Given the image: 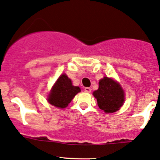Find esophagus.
Masks as SVG:
<instances>
[{"label":"esophagus","mask_w":160,"mask_h":160,"mask_svg":"<svg viewBox=\"0 0 160 160\" xmlns=\"http://www.w3.org/2000/svg\"><path fill=\"white\" fill-rule=\"evenodd\" d=\"M84 91H85L86 92H91V89L89 88V87H86V88L84 89Z\"/></svg>","instance_id":"34e87169"}]
</instances>
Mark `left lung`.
I'll return each instance as SVG.
<instances>
[{
	"mask_svg": "<svg viewBox=\"0 0 160 160\" xmlns=\"http://www.w3.org/2000/svg\"><path fill=\"white\" fill-rule=\"evenodd\" d=\"M100 109L106 113L116 112L124 101V91L117 82L105 77L99 80V89L93 92Z\"/></svg>",
	"mask_w": 160,
	"mask_h": 160,
	"instance_id": "left-lung-1",
	"label": "left lung"
}]
</instances>
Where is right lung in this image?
Returning a JSON list of instances; mask_svg holds the SVG:
<instances>
[{"label": "right lung", "instance_id": "add662e5", "mask_svg": "<svg viewBox=\"0 0 160 160\" xmlns=\"http://www.w3.org/2000/svg\"><path fill=\"white\" fill-rule=\"evenodd\" d=\"M80 92V87H73L68 76L62 74L52 87L48 101L52 106L64 108L68 106L75 95Z\"/></svg>", "mask_w": 160, "mask_h": 160}]
</instances>
